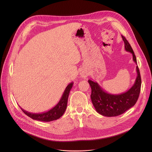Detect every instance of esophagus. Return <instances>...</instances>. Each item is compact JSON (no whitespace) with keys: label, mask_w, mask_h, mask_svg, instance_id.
I'll use <instances>...</instances> for the list:
<instances>
[{"label":"esophagus","mask_w":152,"mask_h":152,"mask_svg":"<svg viewBox=\"0 0 152 152\" xmlns=\"http://www.w3.org/2000/svg\"><path fill=\"white\" fill-rule=\"evenodd\" d=\"M88 73H87L86 71H81V72H80V75H81V77H82V78H86V77H88Z\"/></svg>","instance_id":"34e87169"}]
</instances>
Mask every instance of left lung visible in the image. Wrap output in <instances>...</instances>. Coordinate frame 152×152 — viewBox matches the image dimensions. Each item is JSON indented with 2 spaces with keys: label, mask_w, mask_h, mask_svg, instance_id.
Masks as SVG:
<instances>
[{
  "label": "left lung",
  "mask_w": 152,
  "mask_h": 152,
  "mask_svg": "<svg viewBox=\"0 0 152 152\" xmlns=\"http://www.w3.org/2000/svg\"><path fill=\"white\" fill-rule=\"evenodd\" d=\"M122 39L125 49L132 54L133 60L137 64L136 58L130 44L124 36ZM137 77L133 86L127 91L120 94H111L103 90L95 81L89 80L91 88V98L96 111L105 116H116L124 113L136 103L140 92L141 77L138 66H136Z\"/></svg>",
  "instance_id": "obj_1"
}]
</instances>
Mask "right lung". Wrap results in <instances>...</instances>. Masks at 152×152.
Returning <instances> with one entry per match:
<instances>
[{"label":"right lung","instance_id":"obj_1","mask_svg":"<svg viewBox=\"0 0 152 152\" xmlns=\"http://www.w3.org/2000/svg\"><path fill=\"white\" fill-rule=\"evenodd\" d=\"M73 84V82H72L66 86L58 104L54 107L45 112H43L41 113H33L28 112L20 107V108L27 116L34 120L42 122H50L57 120L61 117L65 112L67 106L68 98Z\"/></svg>","mask_w":152,"mask_h":152}]
</instances>
